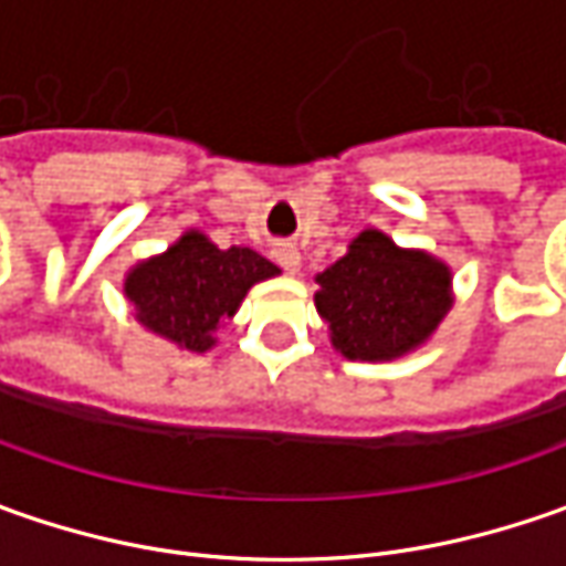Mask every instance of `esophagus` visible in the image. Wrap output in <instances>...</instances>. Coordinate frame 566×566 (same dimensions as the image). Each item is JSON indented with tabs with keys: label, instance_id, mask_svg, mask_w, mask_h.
Masks as SVG:
<instances>
[{
	"label": "esophagus",
	"instance_id": "34e87169",
	"mask_svg": "<svg viewBox=\"0 0 566 566\" xmlns=\"http://www.w3.org/2000/svg\"><path fill=\"white\" fill-rule=\"evenodd\" d=\"M273 258L280 261V268H283V271H290V273L298 271V264H302V254H298V249H295V245H290V242L276 245Z\"/></svg>",
	"mask_w": 566,
	"mask_h": 566
}]
</instances>
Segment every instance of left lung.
Listing matches in <instances>:
<instances>
[{
    "label": "left lung",
    "mask_w": 566,
    "mask_h": 566,
    "mask_svg": "<svg viewBox=\"0 0 566 566\" xmlns=\"http://www.w3.org/2000/svg\"><path fill=\"white\" fill-rule=\"evenodd\" d=\"M317 283V315L346 359H397L428 339L450 308L444 264L424 251L397 249L378 229L353 239Z\"/></svg>",
    "instance_id": "8db88e82"
}]
</instances>
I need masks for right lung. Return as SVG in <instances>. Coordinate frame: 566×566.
<instances>
[{
    "label": "right lung",
    "instance_id": "add662e5",
    "mask_svg": "<svg viewBox=\"0 0 566 566\" xmlns=\"http://www.w3.org/2000/svg\"><path fill=\"white\" fill-rule=\"evenodd\" d=\"M276 271L251 249H217L201 232H186L172 249L138 264L125 280V295L147 331L176 346L205 353L213 331L235 315L258 280Z\"/></svg>",
    "mask_w": 566,
    "mask_h": 566
}]
</instances>
